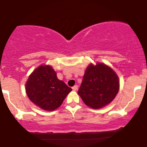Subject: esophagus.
I'll return each mask as SVG.
<instances>
[{"mask_svg":"<svg viewBox=\"0 0 147 147\" xmlns=\"http://www.w3.org/2000/svg\"><path fill=\"white\" fill-rule=\"evenodd\" d=\"M72 90H73L76 91V90H78V85H75V86L72 87Z\"/></svg>","mask_w":147,"mask_h":147,"instance_id":"34e87169","label":"esophagus"}]
</instances>
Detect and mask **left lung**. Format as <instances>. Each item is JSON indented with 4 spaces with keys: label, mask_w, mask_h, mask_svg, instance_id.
Masks as SVG:
<instances>
[{
    "label": "left lung",
    "mask_w": 147,
    "mask_h": 147,
    "mask_svg": "<svg viewBox=\"0 0 147 147\" xmlns=\"http://www.w3.org/2000/svg\"><path fill=\"white\" fill-rule=\"evenodd\" d=\"M119 90V77L111 68L102 63L90 64L78 93L85 105L98 109L111 102Z\"/></svg>",
    "instance_id": "left-lung-1"
}]
</instances>
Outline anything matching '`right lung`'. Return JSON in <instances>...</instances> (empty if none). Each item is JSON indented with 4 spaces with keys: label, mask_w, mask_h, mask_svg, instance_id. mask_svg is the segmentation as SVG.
I'll list each match as a JSON object with an SVG mask.
<instances>
[{
    "label": "right lung",
    "mask_w": 147,
    "mask_h": 147,
    "mask_svg": "<svg viewBox=\"0 0 147 147\" xmlns=\"http://www.w3.org/2000/svg\"><path fill=\"white\" fill-rule=\"evenodd\" d=\"M71 90L58 79L49 65L38 67L29 75L26 84V92L30 100L42 109L51 111L62 105Z\"/></svg>",
    "instance_id": "obj_1"
}]
</instances>
